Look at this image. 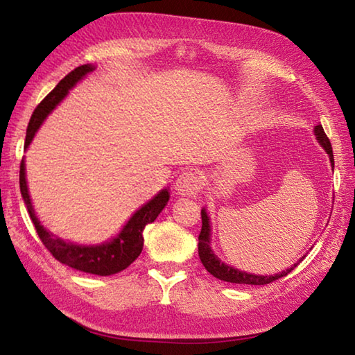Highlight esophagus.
Wrapping results in <instances>:
<instances>
[{"mask_svg":"<svg viewBox=\"0 0 355 355\" xmlns=\"http://www.w3.org/2000/svg\"><path fill=\"white\" fill-rule=\"evenodd\" d=\"M175 191L178 196H192L200 189L202 173L197 171H184L175 180Z\"/></svg>","mask_w":355,"mask_h":355,"instance_id":"34e87169","label":"esophagus"}]
</instances>
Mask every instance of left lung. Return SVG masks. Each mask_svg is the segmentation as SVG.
<instances>
[{"label":"left lung","instance_id":"obj_1","mask_svg":"<svg viewBox=\"0 0 355 355\" xmlns=\"http://www.w3.org/2000/svg\"><path fill=\"white\" fill-rule=\"evenodd\" d=\"M315 137L316 141L320 142V146L326 150V153L329 155L330 164L334 166V153H332V146H330V141L327 139L326 133H324L322 125H316L315 130ZM199 257L203 266H205L207 271L214 275L216 279L224 280V282H230V284H244V285H266L271 284V282L277 280L280 277H285L286 274H290L297 264L304 260L299 258L297 263L291 264L288 269H284V271L274 275H261V274H252V272H245V271H239L235 266H230L224 261H220V258L214 254V250L211 248V219H209V214L207 211V208H202V232L199 235Z\"/></svg>","mask_w":355,"mask_h":355}]
</instances>
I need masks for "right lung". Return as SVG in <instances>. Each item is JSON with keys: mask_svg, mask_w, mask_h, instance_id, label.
<instances>
[{"mask_svg": "<svg viewBox=\"0 0 355 355\" xmlns=\"http://www.w3.org/2000/svg\"><path fill=\"white\" fill-rule=\"evenodd\" d=\"M95 70L94 64H84L76 67L73 71L62 78L58 83V86L42 100V103L35 107L31 120H29L26 130L25 150L31 146L35 133H37L45 119L50 116V112L67 97L69 92L78 83L84 80L91 71ZM20 191L21 197L25 200L28 213L31 216V220L37 230V235L45 244V248L51 252L53 257L58 261H61L65 266H70L81 272H89L95 275H112L123 269H127L137 257L141 255L144 248V228L158 218V214L163 211L164 207L169 202L171 192L169 188L161 189L153 199L136 209L131 214V218L125 222L116 236H112L105 243L100 244H78L59 238L55 233H51L46 227L40 224L37 214L34 211L31 196H29L28 182H26V164L25 158L20 164Z\"/></svg>", "mask_w": 355, "mask_h": 355, "instance_id": "right-lung-1", "label": "right lung"}]
</instances>
